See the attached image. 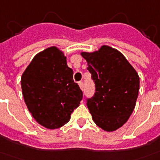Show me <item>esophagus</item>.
<instances>
[{"instance_id":"1","label":"esophagus","mask_w":160,"mask_h":160,"mask_svg":"<svg viewBox=\"0 0 160 160\" xmlns=\"http://www.w3.org/2000/svg\"><path fill=\"white\" fill-rule=\"evenodd\" d=\"M79 86H80V88L81 89V90H83V87H84V86H83L82 81H80V82H79Z\"/></svg>"}]
</instances>
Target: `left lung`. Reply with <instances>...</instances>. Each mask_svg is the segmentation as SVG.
<instances>
[{
    "label": "left lung",
    "instance_id": "1",
    "mask_svg": "<svg viewBox=\"0 0 160 160\" xmlns=\"http://www.w3.org/2000/svg\"><path fill=\"white\" fill-rule=\"evenodd\" d=\"M96 84L95 96L87 100L94 122L106 132L120 128L136 106L139 76L122 53L102 45L94 52H81Z\"/></svg>",
    "mask_w": 160,
    "mask_h": 160
}]
</instances>
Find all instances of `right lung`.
Segmentation results:
<instances>
[{"instance_id":"right-lung-1","label":"right lung","mask_w":160,"mask_h":160,"mask_svg":"<svg viewBox=\"0 0 160 160\" xmlns=\"http://www.w3.org/2000/svg\"><path fill=\"white\" fill-rule=\"evenodd\" d=\"M21 85L28 111L48 129L65 125L83 97L64 52L55 46L34 56L21 77Z\"/></svg>"}]
</instances>
